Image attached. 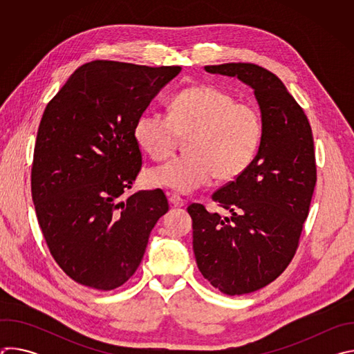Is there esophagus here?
Masks as SVG:
<instances>
[{"label": "esophagus", "mask_w": 354, "mask_h": 354, "mask_svg": "<svg viewBox=\"0 0 354 354\" xmlns=\"http://www.w3.org/2000/svg\"><path fill=\"white\" fill-rule=\"evenodd\" d=\"M168 200H169V203L174 207H183L186 205V201L180 196H178V194H169Z\"/></svg>", "instance_id": "esophagus-1"}]
</instances>
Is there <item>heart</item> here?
Here are the masks:
<instances>
[{
  "label": "heart",
  "mask_w": 354,
  "mask_h": 354,
  "mask_svg": "<svg viewBox=\"0 0 354 354\" xmlns=\"http://www.w3.org/2000/svg\"><path fill=\"white\" fill-rule=\"evenodd\" d=\"M168 115L144 113L134 124V138L156 161L169 158L185 141L186 156L145 174L147 185L190 193L214 178L232 182L254 161L262 138L258 111L212 84L190 85L174 95Z\"/></svg>",
  "instance_id": "b5f03b06"
}]
</instances>
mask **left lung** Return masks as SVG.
<instances>
[{
    "label": "left lung",
    "instance_id": "8db88e82",
    "mask_svg": "<svg viewBox=\"0 0 354 354\" xmlns=\"http://www.w3.org/2000/svg\"><path fill=\"white\" fill-rule=\"evenodd\" d=\"M205 70L250 86L261 109L254 161L212 196L231 216L187 207L198 270L221 292L241 295L272 283L294 257L317 182L314 138L304 111L273 73L248 63Z\"/></svg>",
    "mask_w": 354,
    "mask_h": 354
}]
</instances>
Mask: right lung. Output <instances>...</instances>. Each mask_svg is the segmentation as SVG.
<instances>
[{"mask_svg": "<svg viewBox=\"0 0 354 354\" xmlns=\"http://www.w3.org/2000/svg\"><path fill=\"white\" fill-rule=\"evenodd\" d=\"M180 70L91 62L44 109L32 198L50 254L82 286L106 291L124 284L169 209L161 190L119 197L141 168L134 124Z\"/></svg>", "mask_w": 354, "mask_h": 354, "instance_id": "1", "label": "right lung"}]
</instances>
